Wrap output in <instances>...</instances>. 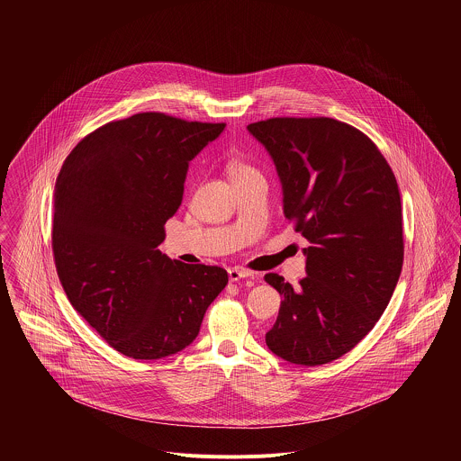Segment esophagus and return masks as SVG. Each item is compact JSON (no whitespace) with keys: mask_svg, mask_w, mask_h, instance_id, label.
I'll list each match as a JSON object with an SVG mask.
<instances>
[{"mask_svg":"<svg viewBox=\"0 0 461 461\" xmlns=\"http://www.w3.org/2000/svg\"><path fill=\"white\" fill-rule=\"evenodd\" d=\"M249 276H252V273L245 267H229V280L230 282H238V280L249 278Z\"/></svg>","mask_w":461,"mask_h":461,"instance_id":"1","label":"esophagus"}]
</instances>
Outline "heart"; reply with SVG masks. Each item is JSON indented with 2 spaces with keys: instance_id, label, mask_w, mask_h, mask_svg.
Returning a JSON list of instances; mask_svg holds the SVG:
<instances>
[{
  "instance_id": "1",
  "label": "heart",
  "mask_w": 461,
  "mask_h": 461,
  "mask_svg": "<svg viewBox=\"0 0 461 461\" xmlns=\"http://www.w3.org/2000/svg\"><path fill=\"white\" fill-rule=\"evenodd\" d=\"M227 170H229V176L232 179V183L250 179V177H263V174L256 167H252L250 163L241 161V159H230L227 163Z\"/></svg>"
}]
</instances>
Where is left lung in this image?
<instances>
[{"label": "left lung", "instance_id": "1", "mask_svg": "<svg viewBox=\"0 0 461 461\" xmlns=\"http://www.w3.org/2000/svg\"><path fill=\"white\" fill-rule=\"evenodd\" d=\"M247 130L275 163L284 216L311 243L296 289L276 273L264 276L284 298L266 344L291 364H329L373 330L399 280L394 172L364 132L335 119L276 117Z\"/></svg>", "mask_w": 461, "mask_h": 461}]
</instances>
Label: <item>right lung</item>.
<instances>
[{"instance_id": "1", "label": "right lung", "mask_w": 461, "mask_h": 461, "mask_svg": "<svg viewBox=\"0 0 461 461\" xmlns=\"http://www.w3.org/2000/svg\"><path fill=\"white\" fill-rule=\"evenodd\" d=\"M225 124L136 113L85 136L55 186L53 254L72 307L136 360L183 351L227 285L220 266L158 249L183 202L190 161Z\"/></svg>"}]
</instances>
